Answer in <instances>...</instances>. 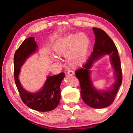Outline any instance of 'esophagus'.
Returning <instances> with one entry per match:
<instances>
[{
    "label": "esophagus",
    "instance_id": "esophagus-1",
    "mask_svg": "<svg viewBox=\"0 0 133 133\" xmlns=\"http://www.w3.org/2000/svg\"><path fill=\"white\" fill-rule=\"evenodd\" d=\"M67 74H68V75H73L74 74V73L73 71H72V70H69V71H68Z\"/></svg>",
    "mask_w": 133,
    "mask_h": 133
}]
</instances>
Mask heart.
<instances>
[{"instance_id": "b5f03b06", "label": "heart", "mask_w": 133, "mask_h": 133, "mask_svg": "<svg viewBox=\"0 0 133 133\" xmlns=\"http://www.w3.org/2000/svg\"><path fill=\"white\" fill-rule=\"evenodd\" d=\"M90 40L84 33L70 34L58 39L54 46L55 53L66 57V62L71 67H76L85 60Z\"/></svg>"}]
</instances>
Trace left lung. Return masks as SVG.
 I'll use <instances>...</instances> for the list:
<instances>
[{
	"label": "left lung",
	"mask_w": 133,
	"mask_h": 133,
	"mask_svg": "<svg viewBox=\"0 0 133 133\" xmlns=\"http://www.w3.org/2000/svg\"><path fill=\"white\" fill-rule=\"evenodd\" d=\"M95 36L93 51L83 68L76 70L75 75L80 85V94L82 99L89 107L104 108L114 102L116 93L122 83V71L118 51L114 43L104 30L92 28ZM105 55L110 56L111 64L115 69V83L110 89L97 90L94 86L90 78V69L95 61Z\"/></svg>",
	"instance_id": "obj_1"
}]
</instances>
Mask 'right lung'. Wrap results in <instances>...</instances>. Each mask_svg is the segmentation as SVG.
I'll list each match as a JSON object with an SVG mask.
<instances>
[{
  "label": "right lung",
  "instance_id": "1",
  "mask_svg": "<svg viewBox=\"0 0 133 133\" xmlns=\"http://www.w3.org/2000/svg\"><path fill=\"white\" fill-rule=\"evenodd\" d=\"M38 45L33 37L24 40L15 51L14 57V79L16 86L23 103L29 108L39 111H49L54 110L60 100V85L65 76L64 73L48 76L41 90L35 93L25 90L18 79L21 67L26 60L37 51Z\"/></svg>",
  "mask_w": 133,
  "mask_h": 133
}]
</instances>
